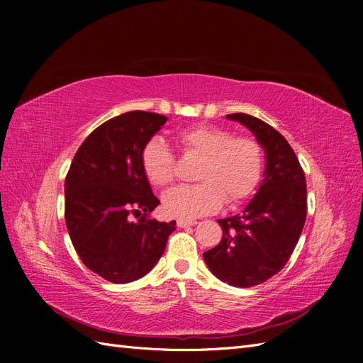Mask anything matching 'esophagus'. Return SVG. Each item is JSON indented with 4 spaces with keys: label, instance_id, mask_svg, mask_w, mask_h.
I'll list each match as a JSON object with an SVG mask.
<instances>
[{
    "label": "esophagus",
    "instance_id": "34e87169",
    "mask_svg": "<svg viewBox=\"0 0 363 363\" xmlns=\"http://www.w3.org/2000/svg\"><path fill=\"white\" fill-rule=\"evenodd\" d=\"M195 224H196L195 219H183V218L177 219V225H179L180 228H183V227H192V225H195Z\"/></svg>",
    "mask_w": 363,
    "mask_h": 363
}]
</instances>
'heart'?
<instances>
[{
	"label": "heart",
	"instance_id": "heart-1",
	"mask_svg": "<svg viewBox=\"0 0 363 363\" xmlns=\"http://www.w3.org/2000/svg\"><path fill=\"white\" fill-rule=\"evenodd\" d=\"M177 142L184 155L201 157L195 172V186H179L162 196L163 211L171 216L195 218L216 212L224 200L238 204L255 192L263 171V151L259 142L238 136L213 125H194L182 130ZM147 180L164 188L172 183L175 163L162 139H151L140 152Z\"/></svg>",
	"mask_w": 363,
	"mask_h": 363
}]
</instances>
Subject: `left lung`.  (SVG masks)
Wrapping results in <instances>:
<instances>
[{"instance_id":"8db88e82","label":"left lung","mask_w":363,"mask_h":363,"mask_svg":"<svg viewBox=\"0 0 363 363\" xmlns=\"http://www.w3.org/2000/svg\"><path fill=\"white\" fill-rule=\"evenodd\" d=\"M225 118L256 136L265 152V171L244 211L218 219L223 239L203 257L221 281L251 288L286 265L298 242L307 213L306 179L294 150L276 128L247 113Z\"/></svg>"}]
</instances>
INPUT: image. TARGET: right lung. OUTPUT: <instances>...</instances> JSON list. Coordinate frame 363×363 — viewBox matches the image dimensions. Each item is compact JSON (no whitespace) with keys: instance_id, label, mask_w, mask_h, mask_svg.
<instances>
[{"instance_id":"add662e5","label":"right lung","mask_w":363,"mask_h":363,"mask_svg":"<svg viewBox=\"0 0 363 363\" xmlns=\"http://www.w3.org/2000/svg\"><path fill=\"white\" fill-rule=\"evenodd\" d=\"M167 121L142 111L115 116L95 128L72 159L65 180V221L82 262L107 281L144 277L175 230V221L147 218L160 201L140 164L142 150Z\"/></svg>"}]
</instances>
